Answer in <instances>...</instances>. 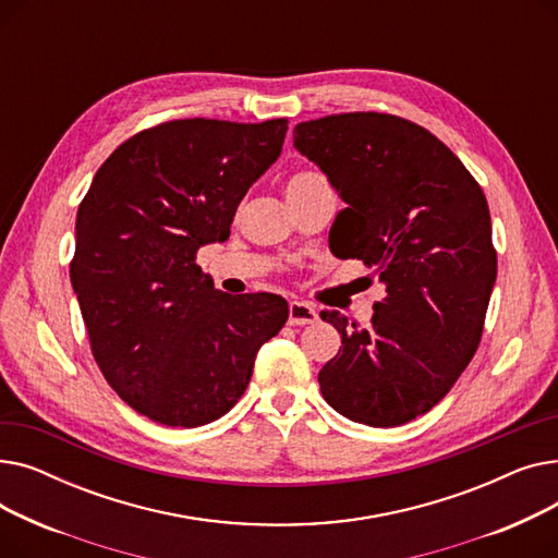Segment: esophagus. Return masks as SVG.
<instances>
[{
    "instance_id": "esophagus-1",
    "label": "esophagus",
    "mask_w": 558,
    "mask_h": 558,
    "mask_svg": "<svg viewBox=\"0 0 558 558\" xmlns=\"http://www.w3.org/2000/svg\"><path fill=\"white\" fill-rule=\"evenodd\" d=\"M287 320H289V326H310L318 320V312L303 301H291Z\"/></svg>"
}]
</instances>
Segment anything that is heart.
I'll use <instances>...</instances> for the list:
<instances>
[{
    "label": "heart",
    "mask_w": 558,
    "mask_h": 558,
    "mask_svg": "<svg viewBox=\"0 0 558 558\" xmlns=\"http://www.w3.org/2000/svg\"><path fill=\"white\" fill-rule=\"evenodd\" d=\"M320 185H328V181L318 171H307V169L296 171L287 179V196L305 194V192H310L314 187H320Z\"/></svg>",
    "instance_id": "heart-1"
}]
</instances>
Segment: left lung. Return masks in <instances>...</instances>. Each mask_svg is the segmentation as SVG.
Here are the masks:
<instances>
[{
	"instance_id": "8db88e82",
	"label": "left lung",
	"mask_w": 558,
	"mask_h": 558,
	"mask_svg": "<svg viewBox=\"0 0 558 558\" xmlns=\"http://www.w3.org/2000/svg\"><path fill=\"white\" fill-rule=\"evenodd\" d=\"M294 146L348 205L330 230L332 253L364 259L387 287L366 328L320 312L341 335L320 393L355 423L414 421L444 400L482 341L497 276L486 196L441 140L398 114L301 122Z\"/></svg>"
}]
</instances>
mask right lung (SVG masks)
Instances as JSON below:
<instances>
[{"mask_svg": "<svg viewBox=\"0 0 558 558\" xmlns=\"http://www.w3.org/2000/svg\"><path fill=\"white\" fill-rule=\"evenodd\" d=\"M287 120H171L122 142L76 215L70 278L106 383L137 414L198 427L234 407L262 343L289 316L276 294L230 296L196 264L223 242L280 156Z\"/></svg>", "mask_w": 558, "mask_h": 558, "instance_id": "right-lung-1", "label": "right lung"}]
</instances>
